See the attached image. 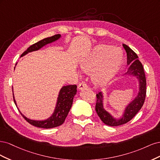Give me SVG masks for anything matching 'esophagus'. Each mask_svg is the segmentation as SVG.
I'll return each instance as SVG.
<instances>
[{
    "label": "esophagus",
    "mask_w": 160,
    "mask_h": 160,
    "mask_svg": "<svg viewBox=\"0 0 160 160\" xmlns=\"http://www.w3.org/2000/svg\"><path fill=\"white\" fill-rule=\"evenodd\" d=\"M87 88H88V85H87L85 82H84V81L81 82V83L78 85V89L80 90L83 89H87Z\"/></svg>",
    "instance_id": "esophagus-1"
}]
</instances>
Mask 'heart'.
I'll list each match as a JSON object with an SVG mask.
<instances>
[{
    "instance_id": "heart-1",
    "label": "heart",
    "mask_w": 160,
    "mask_h": 160,
    "mask_svg": "<svg viewBox=\"0 0 160 160\" xmlns=\"http://www.w3.org/2000/svg\"><path fill=\"white\" fill-rule=\"evenodd\" d=\"M123 59V53L120 48L99 45L82 58L79 65L83 71H91V79L94 84L103 86L113 78L122 65Z\"/></svg>"
}]
</instances>
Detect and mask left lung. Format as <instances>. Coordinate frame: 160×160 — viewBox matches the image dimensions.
Masks as SVG:
<instances>
[{"label": "left lung", "mask_w": 160, "mask_h": 160, "mask_svg": "<svg viewBox=\"0 0 160 160\" xmlns=\"http://www.w3.org/2000/svg\"><path fill=\"white\" fill-rule=\"evenodd\" d=\"M123 47L127 52V63L129 68L125 75L135 77L139 81V92L136 98L125 108L124 113L119 119H115L103 108V95L99 92L96 95L95 110L102 122L109 126H118L128 123L141 109L146 96V79L142 64L138 56L132 49L125 44Z\"/></svg>", "instance_id": "obj_1"}]
</instances>
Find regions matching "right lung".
I'll list each match as a JSON object with an SVG mask.
<instances>
[{"instance_id":"obj_1","label":"right lung","mask_w":160,"mask_h":160,"mask_svg":"<svg viewBox=\"0 0 160 160\" xmlns=\"http://www.w3.org/2000/svg\"><path fill=\"white\" fill-rule=\"evenodd\" d=\"M61 37V35L58 34L54 36H52L51 37L45 38L40 41H38L35 44L32 45L29 47L28 49L24 52L21 55V57L27 55L28 52H30L32 51H35L41 48L44 47L45 45L49 44L52 42H54L57 40L59 39ZM17 65V64H16ZM15 68V67H14ZM77 93V85H69L63 86L61 89L59 95L57 98V101L56 104V107L55 109L54 112L52 115L49 118L47 119L42 120V121H37V120H32L27 118L25 115H23L21 113V115L26 119L27 122L31 124L34 126L44 129H49L52 128H56L59 126L64 123L65 120L67 118V115H68L71 108L72 104V101H73L74 96ZM14 95V94H13ZM13 99L14 103L17 105L16 101L14 99L13 96Z\"/></svg>"}]
</instances>
